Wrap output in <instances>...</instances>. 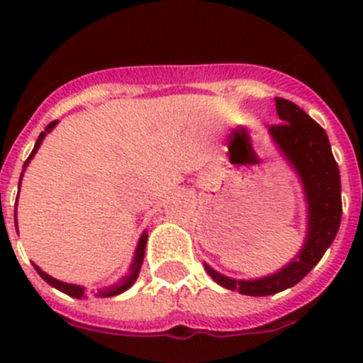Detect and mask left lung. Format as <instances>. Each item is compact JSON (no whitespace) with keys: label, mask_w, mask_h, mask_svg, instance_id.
I'll list each match as a JSON object with an SVG mask.
<instances>
[{"label":"left lung","mask_w":363,"mask_h":363,"mask_svg":"<svg viewBox=\"0 0 363 363\" xmlns=\"http://www.w3.org/2000/svg\"><path fill=\"white\" fill-rule=\"evenodd\" d=\"M276 108L281 124H272L269 133L298 174L307 200L309 221L302 251L279 272L252 281L232 279L203 263L216 283L250 296L279 294L300 283L334 242L342 216L339 167L325 130L294 101L276 98Z\"/></svg>","instance_id":"8db88e82"}]
</instances>
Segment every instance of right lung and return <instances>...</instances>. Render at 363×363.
<instances>
[{"mask_svg": "<svg viewBox=\"0 0 363 363\" xmlns=\"http://www.w3.org/2000/svg\"><path fill=\"white\" fill-rule=\"evenodd\" d=\"M56 124H57V121H52V123H50L49 126L45 128V131H42V133H40L38 140H36V144H35V149H33V151H31V155H29V158L26 160L24 168L28 167V163H29V161H31L33 156H35V152L38 151L40 144H42V140H43V138H45V135L49 133V131L52 130V128L56 126ZM21 179H23V174H21ZM19 188H21V182H19ZM13 219H16V223H17V216H16V218H13ZM16 226H17V225H16ZM145 244H147V233H142L140 240H138L137 251H135L133 263H131V267H130V272H128L126 276H124L123 279L119 281V283L112 284V286H108L107 290H100V291H98V295H100V296H113V295L123 294V291H126L128 288L133 286V283H135V281H137V277H138V272H140L142 262H144ZM33 265H35V263H33ZM35 269H36V272L40 274V277H42L43 281H47V283H49L50 286L56 288V290L63 291V294L73 296V298H82V296H84V288H82V286H77V284H68V283H63V281L54 279V277H50L49 274L43 272V270L40 269V267H36V265H35Z\"/></svg>", "mask_w": 363, "mask_h": 363, "instance_id": "1", "label": "right lung"}]
</instances>
